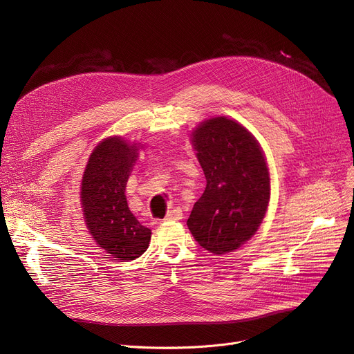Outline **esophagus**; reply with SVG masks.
I'll list each match as a JSON object with an SVG mask.
<instances>
[{
	"mask_svg": "<svg viewBox=\"0 0 354 354\" xmlns=\"http://www.w3.org/2000/svg\"><path fill=\"white\" fill-rule=\"evenodd\" d=\"M179 219H182V210L179 207L169 210L167 216H165V221H179Z\"/></svg>",
	"mask_w": 354,
	"mask_h": 354,
	"instance_id": "esophagus-1",
	"label": "esophagus"
}]
</instances>
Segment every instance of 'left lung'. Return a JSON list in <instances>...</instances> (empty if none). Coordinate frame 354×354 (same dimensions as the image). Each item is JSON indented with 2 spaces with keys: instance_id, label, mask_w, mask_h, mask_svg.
<instances>
[{
  "instance_id": "8db88e82",
  "label": "left lung",
  "mask_w": 354,
  "mask_h": 354,
  "mask_svg": "<svg viewBox=\"0 0 354 354\" xmlns=\"http://www.w3.org/2000/svg\"><path fill=\"white\" fill-rule=\"evenodd\" d=\"M192 145L206 187L186 225L205 250H236L266 215L270 178L265 155L254 136L226 116L202 122L192 132Z\"/></svg>"
}]
</instances>
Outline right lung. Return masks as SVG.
Returning a JSON list of instances; mask_svg holds the SVG:
<instances>
[{"instance_id":"right-lung-1","label":"right lung","mask_w":354,"mask_h":354,"mask_svg":"<svg viewBox=\"0 0 354 354\" xmlns=\"http://www.w3.org/2000/svg\"><path fill=\"white\" fill-rule=\"evenodd\" d=\"M138 158V145L112 136L92 151L81 183V203L89 233L115 261L131 262L151 242V229L128 207L125 187Z\"/></svg>"}]
</instances>
